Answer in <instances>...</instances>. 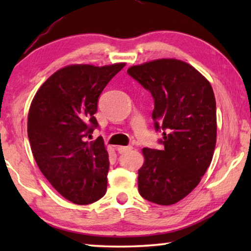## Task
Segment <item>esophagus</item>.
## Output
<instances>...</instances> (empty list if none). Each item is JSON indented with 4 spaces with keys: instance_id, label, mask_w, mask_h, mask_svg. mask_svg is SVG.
Listing matches in <instances>:
<instances>
[{
    "instance_id": "1",
    "label": "esophagus",
    "mask_w": 251,
    "mask_h": 251,
    "mask_svg": "<svg viewBox=\"0 0 251 251\" xmlns=\"http://www.w3.org/2000/svg\"><path fill=\"white\" fill-rule=\"evenodd\" d=\"M131 150H133V147H131V146H118L117 147V151H118V152H120V154H124V152L129 151Z\"/></svg>"
}]
</instances>
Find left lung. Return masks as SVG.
Masks as SVG:
<instances>
[{
	"mask_svg": "<svg viewBox=\"0 0 251 251\" xmlns=\"http://www.w3.org/2000/svg\"><path fill=\"white\" fill-rule=\"evenodd\" d=\"M127 73L151 94L155 130L163 131V150H143L138 192L148 201L173 205L199 184L211 163L217 136L214 92L197 70L174 58L131 66Z\"/></svg>",
	"mask_w": 251,
	"mask_h": 251,
	"instance_id": "1",
	"label": "left lung"
}]
</instances>
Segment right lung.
Listing matches in <instances>:
<instances>
[{
  "label": "right lung",
  "instance_id": "add662e5",
  "mask_svg": "<svg viewBox=\"0 0 251 251\" xmlns=\"http://www.w3.org/2000/svg\"><path fill=\"white\" fill-rule=\"evenodd\" d=\"M125 66L70 65L46 79L34 96L27 135L41 172L63 197L88 205L104 196L109 169L94 114L100 93Z\"/></svg>",
  "mask_w": 251,
  "mask_h": 251
}]
</instances>
